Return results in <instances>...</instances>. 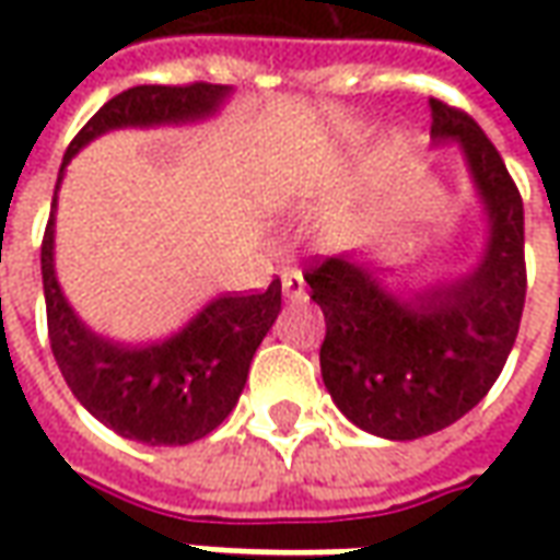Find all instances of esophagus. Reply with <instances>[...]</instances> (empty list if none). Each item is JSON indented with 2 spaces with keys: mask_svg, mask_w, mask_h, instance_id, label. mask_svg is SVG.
<instances>
[{
  "mask_svg": "<svg viewBox=\"0 0 560 560\" xmlns=\"http://www.w3.org/2000/svg\"><path fill=\"white\" fill-rule=\"evenodd\" d=\"M283 295L292 301H299L307 295V283H304V277H301L299 268H287V271H283Z\"/></svg>",
  "mask_w": 560,
  "mask_h": 560,
  "instance_id": "1",
  "label": "esophagus"
}]
</instances>
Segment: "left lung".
Returning <instances> with one entry per match:
<instances>
[{
	"mask_svg": "<svg viewBox=\"0 0 560 560\" xmlns=\"http://www.w3.org/2000/svg\"><path fill=\"white\" fill-rule=\"evenodd\" d=\"M431 135L458 138L486 198L491 237L477 271L388 299L343 256L304 268L325 316V388L340 413L386 440H416L458 422L489 395L513 350L525 311V205L498 147L462 108L431 98Z\"/></svg>",
	"mask_w": 560,
	"mask_h": 560,
	"instance_id": "8db88e82",
	"label": "left lung"
}]
</instances>
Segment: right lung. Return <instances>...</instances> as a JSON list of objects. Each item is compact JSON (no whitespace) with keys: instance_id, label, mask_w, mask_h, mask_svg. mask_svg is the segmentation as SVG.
<instances>
[{"instance_id":"right-lung-1","label":"right lung","mask_w":560,"mask_h":560,"mask_svg":"<svg viewBox=\"0 0 560 560\" xmlns=\"http://www.w3.org/2000/svg\"><path fill=\"white\" fill-rule=\"evenodd\" d=\"M225 86L208 81L141 83L105 102L71 138L62 168L96 135L117 126L196 120L217 108ZM59 186V180H57ZM54 208L42 237L47 337L71 395L120 438L150 446L201 440L235 410L253 352L280 313V280L247 295H220L184 331L153 347H120L78 323L54 273Z\"/></svg>"}]
</instances>
